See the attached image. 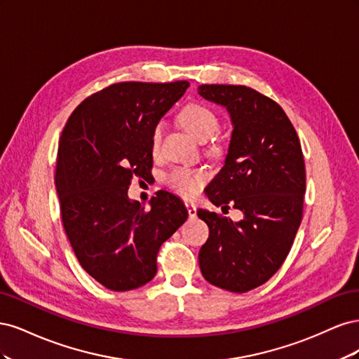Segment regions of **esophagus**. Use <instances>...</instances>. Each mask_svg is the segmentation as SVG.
Returning a JSON list of instances; mask_svg holds the SVG:
<instances>
[{"mask_svg":"<svg viewBox=\"0 0 359 359\" xmlns=\"http://www.w3.org/2000/svg\"><path fill=\"white\" fill-rule=\"evenodd\" d=\"M186 208L189 211V215L190 217H194L196 215V205H194L193 202H186Z\"/></svg>","mask_w":359,"mask_h":359,"instance_id":"1","label":"esophagus"}]
</instances>
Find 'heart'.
<instances>
[{
  "label": "heart",
  "mask_w": 359,
  "mask_h": 359,
  "mask_svg": "<svg viewBox=\"0 0 359 359\" xmlns=\"http://www.w3.org/2000/svg\"><path fill=\"white\" fill-rule=\"evenodd\" d=\"M178 121L181 126L187 130V132L199 142H206V140L214 137L220 128V119L217 114L210 109L208 106L201 103H189L182 107L178 114ZM163 137V123L156 124L153 135H151V148L154 153H157ZM223 153V145L215 142L210 147V154L220 156ZM208 180V173L206 170L198 169H186L180 168L175 169L168 177V184L182 196L190 198L196 194L201 187Z\"/></svg>",
  "instance_id": "heart-1"
}]
</instances>
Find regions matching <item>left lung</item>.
Listing matches in <instances>:
<instances>
[{
	"label": "left lung",
	"instance_id": "left-lung-1",
	"mask_svg": "<svg viewBox=\"0 0 359 359\" xmlns=\"http://www.w3.org/2000/svg\"><path fill=\"white\" fill-rule=\"evenodd\" d=\"M205 100L226 107L233 126L224 166L206 187L222 211L198 210L210 227L199 266L211 285L243 293L264 285L285 262L302 219L306 166L298 135L280 104L244 85H201Z\"/></svg>",
	"mask_w": 359,
	"mask_h": 359
}]
</instances>
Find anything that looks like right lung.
<instances>
[{"label": "right lung", "instance_id": "right-lung-1", "mask_svg": "<svg viewBox=\"0 0 359 359\" xmlns=\"http://www.w3.org/2000/svg\"><path fill=\"white\" fill-rule=\"evenodd\" d=\"M189 85L114 83L86 97L62 130L55 186L64 231L81 266L106 289L153 280L160 245L187 220L175 194L157 193L147 211L127 190L133 177L151 175V135Z\"/></svg>", "mask_w": 359, "mask_h": 359}]
</instances>
